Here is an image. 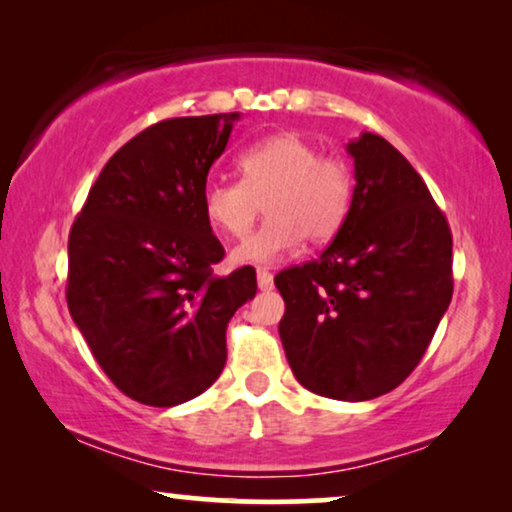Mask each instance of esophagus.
Here are the masks:
<instances>
[{
  "instance_id": "esophagus-1",
  "label": "esophagus",
  "mask_w": 512,
  "mask_h": 512,
  "mask_svg": "<svg viewBox=\"0 0 512 512\" xmlns=\"http://www.w3.org/2000/svg\"><path fill=\"white\" fill-rule=\"evenodd\" d=\"M256 282H258V289L261 291H270L275 282H272V272H268L265 268H258L256 270Z\"/></svg>"
}]
</instances>
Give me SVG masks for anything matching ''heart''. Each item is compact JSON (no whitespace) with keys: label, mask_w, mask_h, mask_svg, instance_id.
Instances as JSON below:
<instances>
[{"label":"heart","mask_w":512,"mask_h":512,"mask_svg":"<svg viewBox=\"0 0 512 512\" xmlns=\"http://www.w3.org/2000/svg\"><path fill=\"white\" fill-rule=\"evenodd\" d=\"M242 181H209L202 191L207 221L223 235L249 233L265 202L268 221L233 251L237 265H270L300 242H328L345 226L354 198L347 163L324 158L298 132H279L240 156Z\"/></svg>","instance_id":"obj_1"}]
</instances>
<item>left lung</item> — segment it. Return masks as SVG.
Segmentation results:
<instances>
[{
  "label": "left lung",
  "instance_id": "left-lung-1",
  "mask_svg": "<svg viewBox=\"0 0 512 512\" xmlns=\"http://www.w3.org/2000/svg\"><path fill=\"white\" fill-rule=\"evenodd\" d=\"M354 198L317 261L282 270L279 321L296 380L335 401L396 389L452 300V233L408 160L375 132L347 144Z\"/></svg>",
  "mask_w": 512,
  "mask_h": 512
}]
</instances>
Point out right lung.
<instances>
[{
	"label": "right lung",
	"instance_id": "obj_1",
	"mask_svg": "<svg viewBox=\"0 0 512 512\" xmlns=\"http://www.w3.org/2000/svg\"><path fill=\"white\" fill-rule=\"evenodd\" d=\"M240 114L160 121L121 146L69 233L67 305L125 396L172 408L212 387L256 270L214 275L221 242L202 191Z\"/></svg>",
	"mask_w": 512,
	"mask_h": 512
}]
</instances>
